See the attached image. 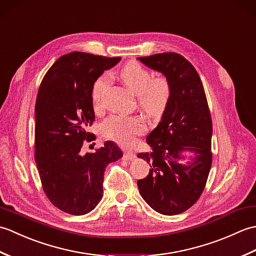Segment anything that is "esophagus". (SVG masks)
Here are the masks:
<instances>
[{
  "mask_svg": "<svg viewBox=\"0 0 256 256\" xmlns=\"http://www.w3.org/2000/svg\"><path fill=\"white\" fill-rule=\"evenodd\" d=\"M123 158L125 160H132L135 158V154L132 153V152H125L124 155H123Z\"/></svg>",
  "mask_w": 256,
  "mask_h": 256,
  "instance_id": "esophagus-1",
  "label": "esophagus"
}]
</instances>
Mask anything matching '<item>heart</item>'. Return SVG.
Masks as SVG:
<instances>
[{
    "mask_svg": "<svg viewBox=\"0 0 256 256\" xmlns=\"http://www.w3.org/2000/svg\"><path fill=\"white\" fill-rule=\"evenodd\" d=\"M121 79L135 94H138V104L152 118H158L165 112L170 99V84L165 77L153 79L150 72L136 62H131L121 69ZM110 86L108 74H102L92 86L94 106L101 108L103 96ZM102 134L118 144L132 146L138 135L145 132L144 121L140 116H113L106 120L101 126Z\"/></svg>",
    "mask_w": 256,
    "mask_h": 256,
    "instance_id": "1",
    "label": "heart"
}]
</instances>
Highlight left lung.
Instances as JSON below:
<instances>
[{
	"mask_svg": "<svg viewBox=\"0 0 256 256\" xmlns=\"http://www.w3.org/2000/svg\"><path fill=\"white\" fill-rule=\"evenodd\" d=\"M138 60L164 74L172 89L160 122L146 138L152 152L138 155L150 165L148 175L138 180V190L152 209L165 216L179 214L197 202L209 176L212 122L208 102L198 72L179 54H156ZM184 151L194 153L187 166L178 162Z\"/></svg>",
	"mask_w": 256,
	"mask_h": 256,
	"instance_id": "left-lung-1",
	"label": "left lung"
}]
</instances>
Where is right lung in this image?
Returning a JSON list of instances; mask_svg holds the SVG:
<instances>
[{"instance_id":"right-lung-1","label":"right lung","mask_w":256,"mask_h":256,"mask_svg":"<svg viewBox=\"0 0 256 256\" xmlns=\"http://www.w3.org/2000/svg\"><path fill=\"white\" fill-rule=\"evenodd\" d=\"M121 60L72 52L58 58L46 72L35 106V160L42 189L50 202L67 214L94 210L103 194L108 164L123 156L106 140L94 153L81 152L96 140L86 132L94 121L92 86L104 70Z\"/></svg>"}]
</instances>
